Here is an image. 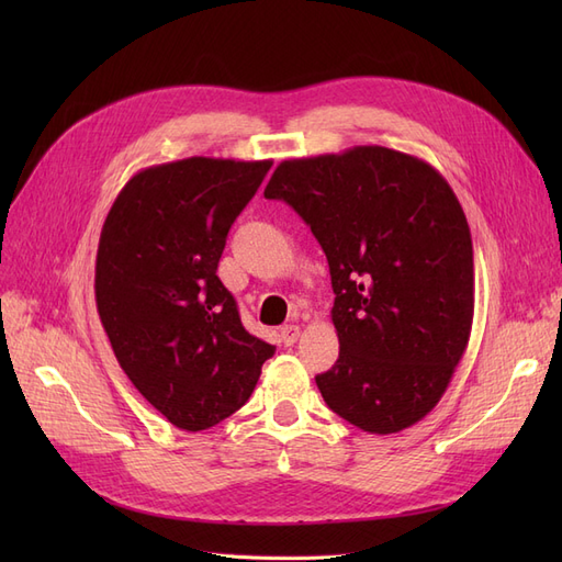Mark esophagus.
I'll return each mask as SVG.
<instances>
[{"label":"esophagus","instance_id":"34e87169","mask_svg":"<svg viewBox=\"0 0 562 562\" xmlns=\"http://www.w3.org/2000/svg\"><path fill=\"white\" fill-rule=\"evenodd\" d=\"M279 337H281V342H283L285 347L295 345L297 337H300V326H283V328L279 330Z\"/></svg>","mask_w":562,"mask_h":562}]
</instances>
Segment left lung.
I'll list each match as a JSON object with an SVG mask.
<instances>
[{
	"label": "left lung",
	"instance_id": "1",
	"mask_svg": "<svg viewBox=\"0 0 562 562\" xmlns=\"http://www.w3.org/2000/svg\"><path fill=\"white\" fill-rule=\"evenodd\" d=\"M267 199L285 201L328 258L339 356L316 375L353 427L396 434L446 394L473 321V246L436 168L366 145L277 166Z\"/></svg>",
	"mask_w": 562,
	"mask_h": 562
}]
</instances>
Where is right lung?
<instances>
[{
  "instance_id": "1",
  "label": "right lung",
  "mask_w": 562,
  "mask_h": 562,
  "mask_svg": "<svg viewBox=\"0 0 562 562\" xmlns=\"http://www.w3.org/2000/svg\"><path fill=\"white\" fill-rule=\"evenodd\" d=\"M269 168L209 157L145 168L100 232V321L133 386L178 429L203 431L239 411L277 351L244 328L217 279L234 220Z\"/></svg>"
}]
</instances>
